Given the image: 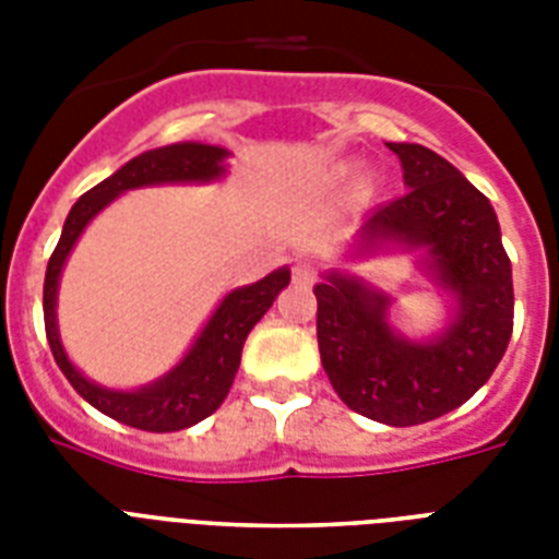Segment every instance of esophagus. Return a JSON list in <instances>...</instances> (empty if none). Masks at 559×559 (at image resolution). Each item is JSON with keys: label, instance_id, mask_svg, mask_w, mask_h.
Wrapping results in <instances>:
<instances>
[{"label": "esophagus", "instance_id": "esophagus-1", "mask_svg": "<svg viewBox=\"0 0 559 559\" xmlns=\"http://www.w3.org/2000/svg\"><path fill=\"white\" fill-rule=\"evenodd\" d=\"M293 281H296V284H313V281H316V266H313V263L298 261L296 266H293Z\"/></svg>", "mask_w": 559, "mask_h": 559}]
</instances>
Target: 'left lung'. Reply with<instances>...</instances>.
Wrapping results in <instances>:
<instances>
[{"instance_id":"obj_1","label":"left lung","mask_w":559,"mask_h":559,"mask_svg":"<svg viewBox=\"0 0 559 559\" xmlns=\"http://www.w3.org/2000/svg\"><path fill=\"white\" fill-rule=\"evenodd\" d=\"M408 191L373 209L350 254L403 249L450 296V322L432 340H408L389 322L391 296L331 270L316 284V336L342 403L385 426L447 415L496 371L513 331L511 261L485 193L424 144L389 142Z\"/></svg>"}]
</instances>
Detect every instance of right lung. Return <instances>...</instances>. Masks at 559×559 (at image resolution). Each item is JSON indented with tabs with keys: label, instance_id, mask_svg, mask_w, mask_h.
<instances>
[{
	"label": "right lung",
	"instance_id": "obj_1",
	"mask_svg": "<svg viewBox=\"0 0 559 559\" xmlns=\"http://www.w3.org/2000/svg\"><path fill=\"white\" fill-rule=\"evenodd\" d=\"M228 156L231 153L226 147L200 142L168 144V147H156V151L135 156V159L127 162L124 168H118L112 177L98 182L74 202L63 223L60 243H57L55 254L48 258L43 316H46V336L51 354H55V362L90 406H95L118 424L144 429V432H179V429H188V426L214 415L219 403L226 400L231 382H235L246 336L254 324L261 322V316L270 310L281 289L289 284V270L281 266V270L270 272L266 278L254 281L249 287L231 289L228 296H223L217 310L211 313L200 336L193 340V345L177 366L168 373H162L159 380L142 385V389L118 391L83 377L72 366V359L60 342L57 287H60V275H63V266L69 261V252L78 243V237L83 235V228L90 226L92 219L124 191L144 186H170V182H217V179L226 177Z\"/></svg>",
	"mask_w": 559,
	"mask_h": 559
}]
</instances>
